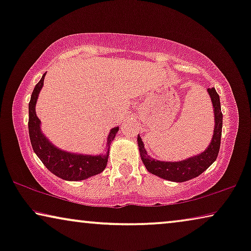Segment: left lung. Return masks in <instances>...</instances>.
I'll return each instance as SVG.
<instances>
[{
    "label": "left lung",
    "mask_w": 251,
    "mask_h": 251,
    "mask_svg": "<svg viewBox=\"0 0 251 251\" xmlns=\"http://www.w3.org/2000/svg\"><path fill=\"white\" fill-rule=\"evenodd\" d=\"M208 92L210 95L215 112V129L210 145L208 146V149L204 152L199 154V155L192 156L187 160L179 161V162H164V161L151 159L146 150L144 149L142 138L138 137L140 156H142V160L144 164H145L146 169L151 174L156 175V176L163 178V179L181 183V181H186L192 179V178L198 177L204 170H207L217 159L219 147H221L223 113L217 91L215 90V88H209Z\"/></svg>",
    "instance_id": "left-lung-1"
}]
</instances>
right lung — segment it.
Masks as SVG:
<instances>
[{
	"instance_id": "obj_1",
	"label": "right lung",
	"mask_w": 251,
	"mask_h": 251,
	"mask_svg": "<svg viewBox=\"0 0 251 251\" xmlns=\"http://www.w3.org/2000/svg\"><path fill=\"white\" fill-rule=\"evenodd\" d=\"M44 76H46V73L34 88L28 105V131L34 152L51 173L65 180H83L100 174L107 164L108 152L105 155L72 154L58 150L43 136L40 129V120L35 113V104L40 90L43 87ZM118 130V126L111 130L107 138V146L111 145Z\"/></svg>"
}]
</instances>
